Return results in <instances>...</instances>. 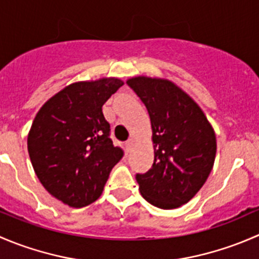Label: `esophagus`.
<instances>
[{"mask_svg":"<svg viewBox=\"0 0 259 259\" xmlns=\"http://www.w3.org/2000/svg\"><path fill=\"white\" fill-rule=\"evenodd\" d=\"M133 145H134V140H133V139H129V140H127L126 143H125V146H126L127 151H130V150H132Z\"/></svg>","mask_w":259,"mask_h":259,"instance_id":"esophagus-1","label":"esophagus"}]
</instances>
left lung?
<instances>
[{
  "label": "left lung",
  "mask_w": 259,
  "mask_h": 259,
  "mask_svg": "<svg viewBox=\"0 0 259 259\" xmlns=\"http://www.w3.org/2000/svg\"><path fill=\"white\" fill-rule=\"evenodd\" d=\"M151 121L154 163L137 174L143 198L161 209L189 202L207 180L215 158V135L202 109L173 82L139 76L126 81Z\"/></svg>",
  "instance_id": "1"
}]
</instances>
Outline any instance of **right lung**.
<instances>
[{"instance_id":"add662e5","label":"right lung","mask_w":259,"mask_h":259,"mask_svg":"<svg viewBox=\"0 0 259 259\" xmlns=\"http://www.w3.org/2000/svg\"><path fill=\"white\" fill-rule=\"evenodd\" d=\"M122 85L114 77L75 82L52 96L33 120L27 138L33 170L50 194L70 207L95 202L124 156L103 114Z\"/></svg>"}]
</instances>
